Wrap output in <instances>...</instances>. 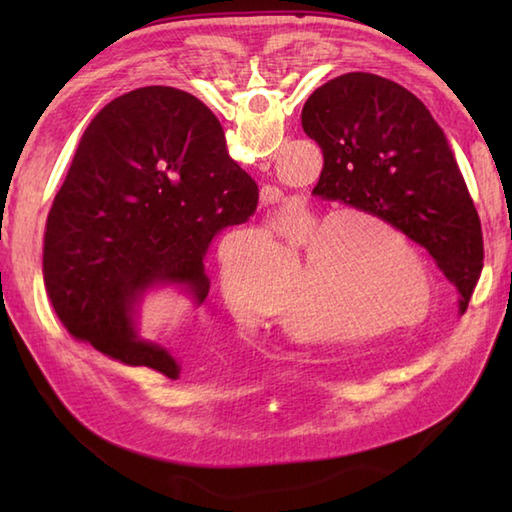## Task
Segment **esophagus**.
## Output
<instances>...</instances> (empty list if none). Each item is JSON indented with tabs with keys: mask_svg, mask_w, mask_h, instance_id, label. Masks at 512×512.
<instances>
[{
	"mask_svg": "<svg viewBox=\"0 0 512 512\" xmlns=\"http://www.w3.org/2000/svg\"><path fill=\"white\" fill-rule=\"evenodd\" d=\"M262 202L264 204H273L275 202V193L268 191V189H262Z\"/></svg>",
	"mask_w": 512,
	"mask_h": 512,
	"instance_id": "34e87169",
	"label": "esophagus"
}]
</instances>
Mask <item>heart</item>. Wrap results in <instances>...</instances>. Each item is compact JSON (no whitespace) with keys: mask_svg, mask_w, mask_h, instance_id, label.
<instances>
[{"mask_svg":"<svg viewBox=\"0 0 512 512\" xmlns=\"http://www.w3.org/2000/svg\"><path fill=\"white\" fill-rule=\"evenodd\" d=\"M277 235L275 244L264 231H248L222 250V299L237 319L257 323L277 312L292 339L369 341L411 330L429 317L433 277L427 259L376 217L299 206ZM299 254L302 264L281 309L278 292ZM312 322L337 325L317 329Z\"/></svg>","mask_w":512,"mask_h":512,"instance_id":"obj_1","label":"heart"}]
</instances>
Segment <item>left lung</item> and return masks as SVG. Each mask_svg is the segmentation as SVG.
I'll return each mask as SVG.
<instances>
[{
  "mask_svg": "<svg viewBox=\"0 0 512 512\" xmlns=\"http://www.w3.org/2000/svg\"><path fill=\"white\" fill-rule=\"evenodd\" d=\"M301 125L323 151L312 195L339 200L405 233L460 290V312L480 279V215L449 140L416 94L369 72L323 83Z\"/></svg>",
  "mask_w": 512,
  "mask_h": 512,
  "instance_id": "obj_1",
  "label": "left lung"
}]
</instances>
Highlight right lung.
Listing matches in <instances>:
<instances>
[{
    "label": "right lung",
    "mask_w": 512,
    "mask_h": 512,
    "mask_svg": "<svg viewBox=\"0 0 512 512\" xmlns=\"http://www.w3.org/2000/svg\"><path fill=\"white\" fill-rule=\"evenodd\" d=\"M257 200L220 121L195 96L151 85L107 103L81 136L43 237V284L63 328L114 361L176 380V358L138 339V301L151 286L178 284L200 306L206 248Z\"/></svg>",
    "instance_id": "1"
}]
</instances>
